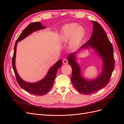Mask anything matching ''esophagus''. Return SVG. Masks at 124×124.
Returning a JSON list of instances; mask_svg holds the SVG:
<instances>
[{
	"mask_svg": "<svg viewBox=\"0 0 124 124\" xmlns=\"http://www.w3.org/2000/svg\"><path fill=\"white\" fill-rule=\"evenodd\" d=\"M62 62L63 63H64V64H67V63H68V59L66 58L63 59Z\"/></svg>",
	"mask_w": 124,
	"mask_h": 124,
	"instance_id": "34e87169",
	"label": "esophagus"
}]
</instances>
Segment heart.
Instances as JSON below:
<instances>
[{
	"instance_id": "b5f03b06",
	"label": "heart",
	"mask_w": 124,
	"mask_h": 124,
	"mask_svg": "<svg viewBox=\"0 0 124 124\" xmlns=\"http://www.w3.org/2000/svg\"><path fill=\"white\" fill-rule=\"evenodd\" d=\"M84 34L83 28L78 27L76 23L67 24L63 26L62 29V38L63 40L67 41L71 38V44L73 47L77 46Z\"/></svg>"
}]
</instances>
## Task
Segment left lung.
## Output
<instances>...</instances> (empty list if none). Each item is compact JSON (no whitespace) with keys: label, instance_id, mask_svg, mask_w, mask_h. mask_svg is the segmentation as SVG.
Returning a JSON list of instances; mask_svg holds the SVG:
<instances>
[{"label":"left lung","instance_id":"left-lung-1","mask_svg":"<svg viewBox=\"0 0 124 124\" xmlns=\"http://www.w3.org/2000/svg\"><path fill=\"white\" fill-rule=\"evenodd\" d=\"M92 22L93 23L92 36L81 48L92 47L101 56L103 61L102 73L95 80H86L81 76L79 66L75 61L74 54L68 56V62L72 69L71 82L75 88L84 95L92 94L106 87L109 82L115 64L113 47L106 31L98 22Z\"/></svg>","mask_w":124,"mask_h":124}]
</instances>
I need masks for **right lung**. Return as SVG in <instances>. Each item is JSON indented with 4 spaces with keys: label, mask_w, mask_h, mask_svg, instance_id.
<instances>
[{
    "label": "right lung",
    "mask_w": 124,
    "mask_h": 124,
    "mask_svg": "<svg viewBox=\"0 0 124 124\" xmlns=\"http://www.w3.org/2000/svg\"><path fill=\"white\" fill-rule=\"evenodd\" d=\"M45 26H42L39 22H33L29 24L26 27L24 31L22 32L20 36L16 41L14 45V53L12 60V67L16 76V81L20 87L23 88L25 91L31 94L37 96H42L46 94L50 91L51 87L53 86L55 80V78L57 70L62 65V60H59L55 64L48 70L46 76L42 80L35 83H31L25 82L20 77L18 74L15 65V59H16V49L17 42L22 40H23L26 37L31 34L33 31H38V30L44 28Z\"/></svg>",
    "instance_id": "1"
}]
</instances>
